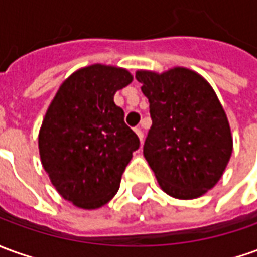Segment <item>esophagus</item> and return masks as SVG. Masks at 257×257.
<instances>
[{
	"instance_id": "esophagus-1",
	"label": "esophagus",
	"mask_w": 257,
	"mask_h": 257,
	"mask_svg": "<svg viewBox=\"0 0 257 257\" xmlns=\"http://www.w3.org/2000/svg\"><path fill=\"white\" fill-rule=\"evenodd\" d=\"M134 132L137 133V136H139V139L141 140V141H143V139H144V133H143V130H141V127H136V128H134Z\"/></svg>"
}]
</instances>
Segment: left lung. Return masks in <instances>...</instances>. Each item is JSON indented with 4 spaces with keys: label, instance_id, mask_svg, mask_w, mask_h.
Returning a JSON list of instances; mask_svg holds the SVG:
<instances>
[{
    "label": "left lung",
    "instance_id": "1",
    "mask_svg": "<svg viewBox=\"0 0 257 257\" xmlns=\"http://www.w3.org/2000/svg\"><path fill=\"white\" fill-rule=\"evenodd\" d=\"M152 125L144 157L159 187L180 200L197 199L218 183L232 154V134L211 85L193 70H139Z\"/></svg>",
    "mask_w": 257,
    "mask_h": 257
}]
</instances>
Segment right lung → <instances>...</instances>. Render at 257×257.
I'll list each match as a JSON object with an SVG mask.
<instances>
[{
  "label": "right lung",
  "mask_w": 257,
  "mask_h": 257,
  "mask_svg": "<svg viewBox=\"0 0 257 257\" xmlns=\"http://www.w3.org/2000/svg\"><path fill=\"white\" fill-rule=\"evenodd\" d=\"M133 81L125 68L92 64L60 85L39 132L44 171L63 199L84 210L109 203L139 150L114 93Z\"/></svg>",
  "instance_id": "1"
}]
</instances>
